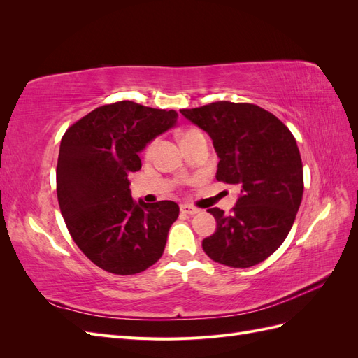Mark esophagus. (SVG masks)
<instances>
[{
    "instance_id": "1",
    "label": "esophagus",
    "mask_w": 358,
    "mask_h": 358,
    "mask_svg": "<svg viewBox=\"0 0 358 358\" xmlns=\"http://www.w3.org/2000/svg\"><path fill=\"white\" fill-rule=\"evenodd\" d=\"M180 212L183 215H196L199 212V209L194 208V206H189V204H182L180 206Z\"/></svg>"
}]
</instances>
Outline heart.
Wrapping results in <instances>:
<instances>
[{"label": "heart", "instance_id": "b5f03b06", "mask_svg": "<svg viewBox=\"0 0 358 358\" xmlns=\"http://www.w3.org/2000/svg\"><path fill=\"white\" fill-rule=\"evenodd\" d=\"M196 134H200V131H197V129H187V131L182 134L180 140H182V142H185L187 138H189V137H192V136H196ZM154 148H155V140H154V142H150V143L146 146V149H145V155H150V154H152Z\"/></svg>", "mask_w": 358, "mask_h": 358}]
</instances>
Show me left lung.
I'll list each match as a JSON object with an SVG mask.
<instances>
[{
	"instance_id": "obj_1",
	"label": "left lung",
	"mask_w": 358,
	"mask_h": 358,
	"mask_svg": "<svg viewBox=\"0 0 358 358\" xmlns=\"http://www.w3.org/2000/svg\"><path fill=\"white\" fill-rule=\"evenodd\" d=\"M180 113L213 140L216 179L239 185L230 215L208 209L216 231L201 246L213 262L236 268L264 262L282 245L303 196V164L294 136L262 107L216 101Z\"/></svg>"
}]
</instances>
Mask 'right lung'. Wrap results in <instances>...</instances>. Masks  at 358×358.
Wrapping results in <instances>:
<instances>
[{
    "instance_id": "1",
    "label": "right lung",
    "mask_w": 358,
    "mask_h": 358,
    "mask_svg": "<svg viewBox=\"0 0 358 358\" xmlns=\"http://www.w3.org/2000/svg\"><path fill=\"white\" fill-rule=\"evenodd\" d=\"M176 122L175 110L117 101L96 107L62 136L59 209L76 245L106 272L136 275L164 252L179 206L134 201L128 176L142 169L140 150Z\"/></svg>"
}]
</instances>
